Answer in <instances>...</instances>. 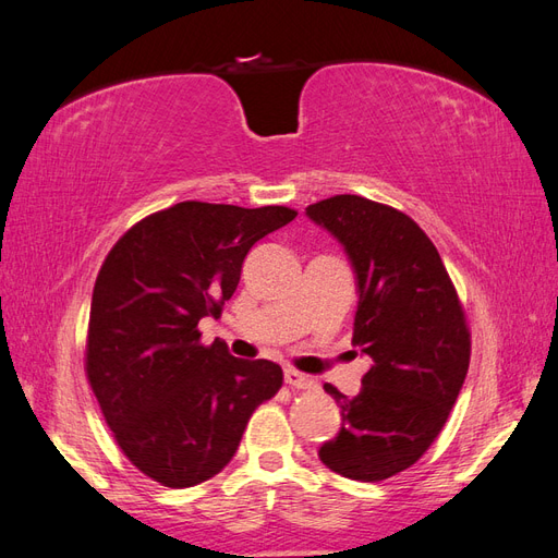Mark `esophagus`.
<instances>
[{"mask_svg":"<svg viewBox=\"0 0 558 558\" xmlns=\"http://www.w3.org/2000/svg\"><path fill=\"white\" fill-rule=\"evenodd\" d=\"M283 381L291 388H314V379H310L307 375H302V373H298V369H291V367L283 373Z\"/></svg>","mask_w":558,"mask_h":558,"instance_id":"1","label":"esophagus"}]
</instances>
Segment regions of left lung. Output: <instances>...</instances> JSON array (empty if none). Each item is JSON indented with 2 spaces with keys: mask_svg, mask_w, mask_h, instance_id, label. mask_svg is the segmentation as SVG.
Returning a JSON list of instances; mask_svg holds the SVG:
<instances>
[{
  "mask_svg": "<svg viewBox=\"0 0 558 558\" xmlns=\"http://www.w3.org/2000/svg\"><path fill=\"white\" fill-rule=\"evenodd\" d=\"M307 216L340 242L359 283L351 344L373 365L359 396L326 384L342 428L318 449L332 472L381 482L414 465L445 428L470 365V330L447 267L408 214L335 195Z\"/></svg>",
  "mask_w": 558,
  "mask_h": 558,
  "instance_id": "1",
  "label": "left lung"
}]
</instances>
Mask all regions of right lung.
<instances>
[{"mask_svg":"<svg viewBox=\"0 0 558 558\" xmlns=\"http://www.w3.org/2000/svg\"><path fill=\"white\" fill-rule=\"evenodd\" d=\"M295 216L179 202L134 223L99 267L86 375L118 447L154 482L189 488L218 475L281 388L277 363L205 347L197 324L221 316L251 246Z\"/></svg>","mask_w":558,"mask_h":558,"instance_id":"add662e5","label":"right lung"}]
</instances>
